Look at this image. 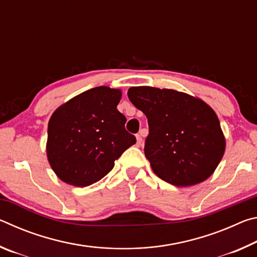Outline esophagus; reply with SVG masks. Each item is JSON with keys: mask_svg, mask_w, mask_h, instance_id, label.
I'll list each match as a JSON object with an SVG mask.
<instances>
[{"mask_svg": "<svg viewBox=\"0 0 257 257\" xmlns=\"http://www.w3.org/2000/svg\"><path fill=\"white\" fill-rule=\"evenodd\" d=\"M136 139H137L136 145H137L138 147L142 146V145H143V137H142V134H138L137 136H136Z\"/></svg>", "mask_w": 257, "mask_h": 257, "instance_id": "obj_1", "label": "esophagus"}]
</instances>
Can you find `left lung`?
Returning <instances> with one entry per match:
<instances>
[{
    "label": "left lung",
    "instance_id": "8db88e82",
    "mask_svg": "<svg viewBox=\"0 0 257 257\" xmlns=\"http://www.w3.org/2000/svg\"><path fill=\"white\" fill-rule=\"evenodd\" d=\"M128 97L146 115L145 156L161 179L189 187L213 175L225 151L214 110L203 99L175 89L130 87Z\"/></svg>",
    "mask_w": 257,
    "mask_h": 257
}]
</instances>
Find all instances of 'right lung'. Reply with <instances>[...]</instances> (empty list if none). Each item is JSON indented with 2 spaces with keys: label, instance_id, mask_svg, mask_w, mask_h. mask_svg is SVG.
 I'll list each match as a JSON object with an SVG mask.
<instances>
[{
  "label": "right lung",
  "instance_id": "obj_1",
  "mask_svg": "<svg viewBox=\"0 0 257 257\" xmlns=\"http://www.w3.org/2000/svg\"><path fill=\"white\" fill-rule=\"evenodd\" d=\"M121 89L99 86L60 105L47 127L46 155L59 179L86 187L101 180L136 143L118 111Z\"/></svg>",
  "mask_w": 257,
  "mask_h": 257
}]
</instances>
